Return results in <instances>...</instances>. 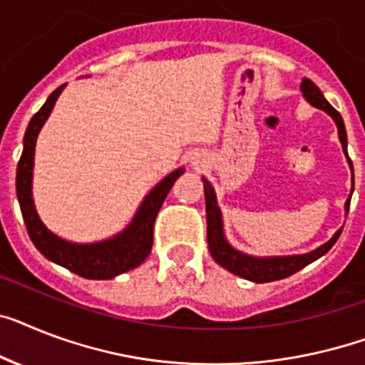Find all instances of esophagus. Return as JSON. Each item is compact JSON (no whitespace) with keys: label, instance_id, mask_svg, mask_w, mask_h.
<instances>
[{"label":"esophagus","instance_id":"1","mask_svg":"<svg viewBox=\"0 0 365 365\" xmlns=\"http://www.w3.org/2000/svg\"><path fill=\"white\" fill-rule=\"evenodd\" d=\"M203 164H205V158L200 155V153H195V155L190 156V165H192V168H195V170H197V168Z\"/></svg>","mask_w":365,"mask_h":365}]
</instances>
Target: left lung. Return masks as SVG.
Here are the masks:
<instances>
[{"label": "left lung", "mask_w": 365, "mask_h": 365, "mask_svg": "<svg viewBox=\"0 0 365 365\" xmlns=\"http://www.w3.org/2000/svg\"><path fill=\"white\" fill-rule=\"evenodd\" d=\"M300 91L306 101L312 104V106L323 110L324 113L332 117L336 126H338V138L341 141V149L347 156L349 168H351V195L352 190H354V173H352V162L349 158L347 153V130H345V123H343V117L339 115L338 110H334L330 106V102L324 98V95L321 93L315 83L308 78H304L302 83H300ZM205 188V210H207V242H209L210 255L215 257L216 263L220 267H224L225 270L237 274L240 278L250 279L254 284H267V282H276V279H284L291 274L298 272L304 267H308L309 263L317 261L319 257H323L328 250L332 248L336 240L339 239L341 230H338L334 233V237L328 242L321 244L319 248L312 250L308 254H298V255H270V257H257V255L244 254L240 250H237L235 246H231L230 240L225 239L224 233V218H222V210L218 207V200H216V192L212 188V185L209 182L207 177H201ZM351 195L349 200L345 201V212H349V205H351Z\"/></svg>", "instance_id": "left-lung-1"}]
</instances>
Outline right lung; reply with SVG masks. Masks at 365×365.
<instances>
[{"mask_svg": "<svg viewBox=\"0 0 365 365\" xmlns=\"http://www.w3.org/2000/svg\"><path fill=\"white\" fill-rule=\"evenodd\" d=\"M63 89L65 86L57 87L27 125L24 135V150L16 168L18 203L29 239L44 257L81 278L111 279L140 267L149 257L156 215L164 203L165 195L170 194L173 182L185 173V168L173 170L150 190L135 210L130 224L110 239L96 240V242H72L50 231L38 216L33 200V165H35V145H37L38 132L48 121Z\"/></svg>", "mask_w": 365, "mask_h": 365, "instance_id": "add662e5", "label": "right lung"}]
</instances>
